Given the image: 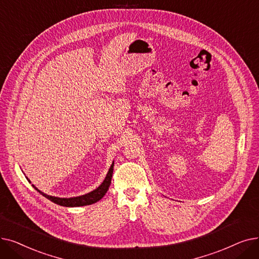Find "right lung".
I'll use <instances>...</instances> for the list:
<instances>
[{
    "mask_svg": "<svg viewBox=\"0 0 259 259\" xmlns=\"http://www.w3.org/2000/svg\"><path fill=\"white\" fill-rule=\"evenodd\" d=\"M113 170H114V163L110 165L108 173L104 179V181L102 182L101 186L96 189L95 191L85 194L83 196H79V197H73V198H58V197H53L46 195L44 193H42L41 191H39L34 186H32L36 191H38L40 194H42L44 197H46L47 199H49L51 201L59 204V205H63V206H83V205H89V204H93L97 201H99L102 197L105 195V193L107 192L109 186H110V181H112V176H113Z\"/></svg>",
    "mask_w": 259,
    "mask_h": 259,
    "instance_id": "obj_1",
    "label": "right lung"
}]
</instances>
